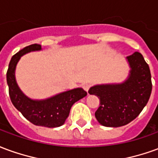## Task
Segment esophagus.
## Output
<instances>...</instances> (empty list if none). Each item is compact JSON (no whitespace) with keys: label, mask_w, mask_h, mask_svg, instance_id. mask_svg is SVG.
<instances>
[{"label":"esophagus","mask_w":158,"mask_h":158,"mask_svg":"<svg viewBox=\"0 0 158 158\" xmlns=\"http://www.w3.org/2000/svg\"><path fill=\"white\" fill-rule=\"evenodd\" d=\"M82 87L85 90L88 91L89 88H90V84H89V83H85V84H83L82 85Z\"/></svg>","instance_id":"1"}]
</instances>
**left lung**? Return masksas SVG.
I'll return each mask as SVG.
<instances>
[{"instance_id": "8db88e82", "label": "left lung", "mask_w": 158, "mask_h": 158, "mask_svg": "<svg viewBox=\"0 0 158 158\" xmlns=\"http://www.w3.org/2000/svg\"><path fill=\"white\" fill-rule=\"evenodd\" d=\"M127 59L131 70L125 82L95 85L89 89L90 95L100 98V106L95 116L106 127L128 124L141 113L151 96L152 75L143 56L135 52Z\"/></svg>"}]
</instances>
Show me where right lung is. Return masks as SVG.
Segmentation results:
<instances>
[{
  "label": "right lung",
  "instance_id": "1",
  "mask_svg": "<svg viewBox=\"0 0 158 158\" xmlns=\"http://www.w3.org/2000/svg\"><path fill=\"white\" fill-rule=\"evenodd\" d=\"M40 50H41V45L33 44L26 46L12 56L6 72L9 96L13 106L33 124L55 128L64 123L73 103L85 97L87 92L82 88H77L42 101H34L24 96L16 82V65L23 55L29 52Z\"/></svg>",
  "mask_w": 158,
  "mask_h": 158
}]
</instances>
